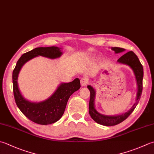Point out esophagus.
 I'll return each mask as SVG.
<instances>
[{
    "label": "esophagus",
    "instance_id": "obj_1",
    "mask_svg": "<svg viewBox=\"0 0 154 154\" xmlns=\"http://www.w3.org/2000/svg\"><path fill=\"white\" fill-rule=\"evenodd\" d=\"M89 84V80L86 77H83L81 79V86H86Z\"/></svg>",
    "mask_w": 154,
    "mask_h": 154
}]
</instances>
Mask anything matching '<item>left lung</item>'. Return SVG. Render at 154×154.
I'll use <instances>...</instances> for the list:
<instances>
[{"mask_svg": "<svg viewBox=\"0 0 154 154\" xmlns=\"http://www.w3.org/2000/svg\"><path fill=\"white\" fill-rule=\"evenodd\" d=\"M111 50L115 51L116 53H119L123 52L125 51L124 49L120 47H111ZM117 62L122 64L127 65L130 67V68L133 70L134 75L135 76V79L137 81V93L136 101L134 103L133 106L129 109L128 112L125 113H122L121 115L117 116H105L103 115L96 110L95 107V91L93 89V87L91 85L87 86V88L90 91V99H89V115L91 116V118L94 120L95 122H97L99 124L103 125L105 126H113L119 124L124 121L129 115L133 112L135 109V107L139 102L141 93L143 89V66L141 64L139 59L137 55L133 52V51H129L124 55H123L120 58L117 60Z\"/></svg>", "mask_w": 154, "mask_h": 154, "instance_id": "8db88e82", "label": "left lung"}]
</instances>
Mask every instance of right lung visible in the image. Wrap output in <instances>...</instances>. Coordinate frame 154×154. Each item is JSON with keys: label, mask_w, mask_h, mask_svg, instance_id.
Here are the masks:
<instances>
[{"label": "right lung", "mask_w": 154, "mask_h": 154, "mask_svg": "<svg viewBox=\"0 0 154 154\" xmlns=\"http://www.w3.org/2000/svg\"><path fill=\"white\" fill-rule=\"evenodd\" d=\"M63 53L58 47H37L20 57L13 72L14 97L17 107L31 121L41 125L51 124L63 116L70 96L81 87L80 80L76 78L69 83L60 84L56 91L46 100L41 102L29 101L21 94L18 85V76L25 63L35 57L43 56L49 59L61 57Z\"/></svg>", "instance_id": "obj_1"}]
</instances>
